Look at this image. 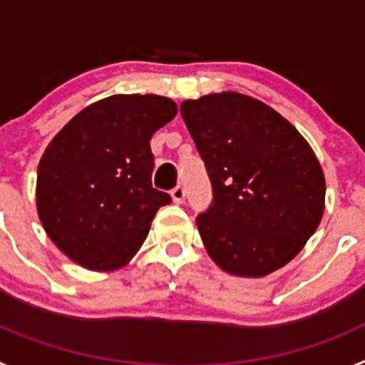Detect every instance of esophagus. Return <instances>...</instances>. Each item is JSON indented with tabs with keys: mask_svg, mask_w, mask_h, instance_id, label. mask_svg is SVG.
<instances>
[{
	"mask_svg": "<svg viewBox=\"0 0 365 365\" xmlns=\"http://www.w3.org/2000/svg\"><path fill=\"white\" fill-rule=\"evenodd\" d=\"M185 195H186V190H185V186H182V185H177L175 188L172 190V197H173V201L177 202V205H180V202L185 201Z\"/></svg>",
	"mask_w": 365,
	"mask_h": 365,
	"instance_id": "obj_1",
	"label": "esophagus"
}]
</instances>
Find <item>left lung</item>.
Segmentation results:
<instances>
[{"label":"left lung","instance_id":"left-lung-1","mask_svg":"<svg viewBox=\"0 0 365 365\" xmlns=\"http://www.w3.org/2000/svg\"><path fill=\"white\" fill-rule=\"evenodd\" d=\"M180 117L214 195L195 219L206 252L245 278L282 269L324 215V172L307 140L279 113L240 93L186 100Z\"/></svg>","mask_w":365,"mask_h":365}]
</instances>
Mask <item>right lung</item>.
<instances>
[{"label":"right lung","instance_id":"right-lung-1","mask_svg":"<svg viewBox=\"0 0 365 365\" xmlns=\"http://www.w3.org/2000/svg\"><path fill=\"white\" fill-rule=\"evenodd\" d=\"M177 115L173 100L115 95L87 106L45 150L36 202L45 232L71 259L113 270L135 256L170 193L151 185L153 133Z\"/></svg>","mask_w":365,"mask_h":365}]
</instances>
